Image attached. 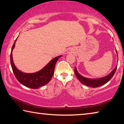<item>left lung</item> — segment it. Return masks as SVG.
<instances>
[{
	"mask_svg": "<svg viewBox=\"0 0 124 124\" xmlns=\"http://www.w3.org/2000/svg\"><path fill=\"white\" fill-rule=\"evenodd\" d=\"M116 54H117V52L116 50ZM117 60H118V57H117ZM117 65L115 68L109 74H108L106 76L99 78H89L81 75L80 74H79V72H78L77 67H75L74 72L75 74L76 75L77 78L79 79V80L80 81L81 83L83 84L86 85L87 86H90L91 87H97L104 85L105 84L108 83L110 80L112 79V78L113 77L115 71L116 70Z\"/></svg>",
	"mask_w": 124,
	"mask_h": 124,
	"instance_id": "8db88e82",
	"label": "left lung"
}]
</instances>
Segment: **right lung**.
Listing matches in <instances>:
<instances>
[{"label": "right lung", "mask_w": 124, "mask_h": 124, "mask_svg": "<svg viewBox=\"0 0 124 124\" xmlns=\"http://www.w3.org/2000/svg\"><path fill=\"white\" fill-rule=\"evenodd\" d=\"M17 38L14 42L10 54V62H11L12 70L16 79L21 84L31 89H38L40 87L47 84L51 80V78L53 76L54 66L58 58L61 57L62 55L54 58L41 70L37 72L31 73L23 72L17 68L14 64L13 58H12V51L15 46V43Z\"/></svg>", "instance_id": "obj_1"}]
</instances>
